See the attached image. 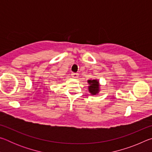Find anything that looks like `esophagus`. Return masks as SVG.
<instances>
[{
    "label": "esophagus",
    "instance_id": "obj_1",
    "mask_svg": "<svg viewBox=\"0 0 152 152\" xmlns=\"http://www.w3.org/2000/svg\"><path fill=\"white\" fill-rule=\"evenodd\" d=\"M78 73H74V72L72 73V76L74 78H78Z\"/></svg>",
    "mask_w": 152,
    "mask_h": 152
}]
</instances>
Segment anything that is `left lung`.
I'll return each mask as SVG.
<instances>
[{"label": "left lung", "mask_w": 152, "mask_h": 152, "mask_svg": "<svg viewBox=\"0 0 152 152\" xmlns=\"http://www.w3.org/2000/svg\"><path fill=\"white\" fill-rule=\"evenodd\" d=\"M87 82L88 83V92L92 95H96L101 91V84L98 79H90Z\"/></svg>", "instance_id": "1"}]
</instances>
